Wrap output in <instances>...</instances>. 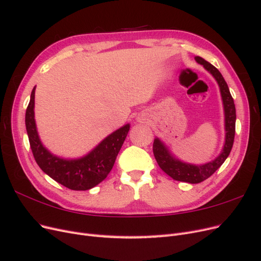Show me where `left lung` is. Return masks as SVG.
Here are the masks:
<instances>
[{
  "label": "left lung",
  "mask_w": 261,
  "mask_h": 261,
  "mask_svg": "<svg viewBox=\"0 0 261 261\" xmlns=\"http://www.w3.org/2000/svg\"><path fill=\"white\" fill-rule=\"evenodd\" d=\"M196 62L198 64L202 65L204 69L213 76L217 81L221 98H222L223 110H224V129H225V141L223 145V149L221 153L216 158L215 160L203 164H192L179 159L173 154L169 148L167 147L160 138H154L153 141V154L155 160L159 164V167L164 171L169 176L173 179L179 181H186L191 184H198L210 177L215 173L223 162L226 160V158L230 154L235 136V121H236V111L234 100L230 93L227 84L224 81L223 76L221 75L219 70L210 64L209 62L203 60L200 57H195Z\"/></svg>",
  "instance_id": "1"
}]
</instances>
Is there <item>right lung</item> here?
Instances as JSON below:
<instances>
[{
  "label": "right lung",
  "instance_id": "add662e5",
  "mask_svg": "<svg viewBox=\"0 0 261 261\" xmlns=\"http://www.w3.org/2000/svg\"><path fill=\"white\" fill-rule=\"evenodd\" d=\"M35 91L36 87L31 91L25 123L36 162L46 175L73 191H88L97 186L112 170L130 125L126 124L110 134L86 155L64 159L50 152L39 137L35 121Z\"/></svg>",
  "mask_w": 261,
  "mask_h": 261
}]
</instances>
